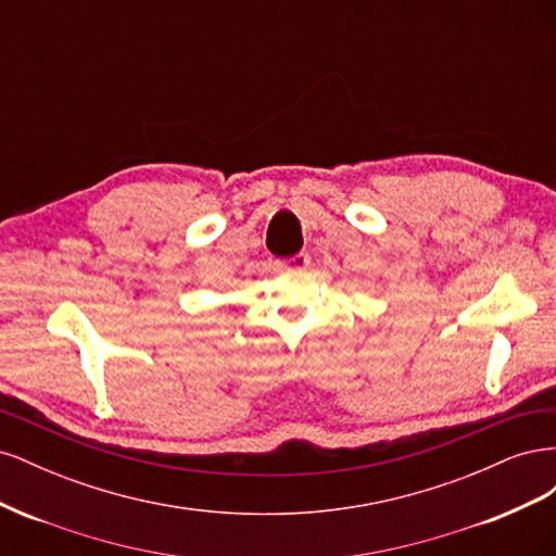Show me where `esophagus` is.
<instances>
[{
  "instance_id": "obj_1",
  "label": "esophagus",
  "mask_w": 556,
  "mask_h": 556,
  "mask_svg": "<svg viewBox=\"0 0 556 556\" xmlns=\"http://www.w3.org/2000/svg\"><path fill=\"white\" fill-rule=\"evenodd\" d=\"M308 264H311V257L306 255V252H299V255H294V257L276 262L278 268H306Z\"/></svg>"
}]
</instances>
